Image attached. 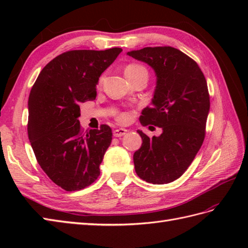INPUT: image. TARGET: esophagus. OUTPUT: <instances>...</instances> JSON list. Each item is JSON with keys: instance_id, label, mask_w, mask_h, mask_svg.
Returning a JSON list of instances; mask_svg holds the SVG:
<instances>
[{"instance_id": "1", "label": "esophagus", "mask_w": 248, "mask_h": 248, "mask_svg": "<svg viewBox=\"0 0 248 248\" xmlns=\"http://www.w3.org/2000/svg\"><path fill=\"white\" fill-rule=\"evenodd\" d=\"M128 132L127 129H123V128H119V129H115L113 131V135L115 136V138H120V136L124 135L125 133Z\"/></svg>"}]
</instances>
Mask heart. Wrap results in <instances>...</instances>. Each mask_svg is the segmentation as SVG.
Instances as JSON below:
<instances>
[{
  "instance_id": "1",
  "label": "heart",
  "mask_w": 248,
  "mask_h": 248,
  "mask_svg": "<svg viewBox=\"0 0 248 248\" xmlns=\"http://www.w3.org/2000/svg\"><path fill=\"white\" fill-rule=\"evenodd\" d=\"M124 73L128 78H135V77H139L141 75L148 76V70L146 69L145 66L140 65V64H129L127 67H125ZM101 82H102V78H100V83ZM128 119H129V116L125 113H123L118 116V120L123 121V123L127 121Z\"/></svg>"
}]
</instances>
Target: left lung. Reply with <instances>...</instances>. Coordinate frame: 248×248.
Here are the masks:
<instances>
[{
  "mask_svg": "<svg viewBox=\"0 0 248 248\" xmlns=\"http://www.w3.org/2000/svg\"><path fill=\"white\" fill-rule=\"evenodd\" d=\"M128 55L155 71L152 107L143 109L140 121L163 130L152 138L138 131L143 144L133 155L135 171L149 183L172 182L187 170L203 143L210 109L207 81L197 62L172 46H147Z\"/></svg>",
  "mask_w": 248,
  "mask_h": 248,
  "instance_id": "8db88e82",
  "label": "left lung"
}]
</instances>
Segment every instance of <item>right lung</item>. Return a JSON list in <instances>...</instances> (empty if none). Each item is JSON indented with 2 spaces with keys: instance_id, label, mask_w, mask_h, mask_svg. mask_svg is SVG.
Instances as JSON below:
<instances>
[{
  "instance_id": "obj_1",
  "label": "right lung",
  "mask_w": 248,
  "mask_h": 248,
  "mask_svg": "<svg viewBox=\"0 0 248 248\" xmlns=\"http://www.w3.org/2000/svg\"><path fill=\"white\" fill-rule=\"evenodd\" d=\"M123 49L72 50L45 66L29 98L28 134L36 160L67 192L91 186L112 141V129L84 130L80 104L94 100L100 76Z\"/></svg>"
}]
</instances>
